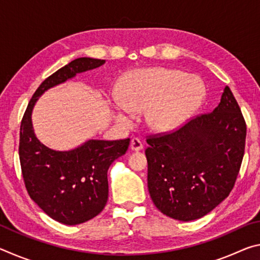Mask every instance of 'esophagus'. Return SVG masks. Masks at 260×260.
<instances>
[{
    "mask_svg": "<svg viewBox=\"0 0 260 260\" xmlns=\"http://www.w3.org/2000/svg\"><path fill=\"white\" fill-rule=\"evenodd\" d=\"M129 148H131V150H133V151H140V150H142V149H143V144L139 139L134 138V139L131 140Z\"/></svg>",
    "mask_w": 260,
    "mask_h": 260,
    "instance_id": "1",
    "label": "esophagus"
}]
</instances>
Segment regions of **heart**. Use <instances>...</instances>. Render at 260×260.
<instances>
[{"label":"heart","instance_id":"1","mask_svg":"<svg viewBox=\"0 0 260 260\" xmlns=\"http://www.w3.org/2000/svg\"><path fill=\"white\" fill-rule=\"evenodd\" d=\"M120 102L112 104L118 122L133 124L130 112H146L151 129L167 133L179 128L200 107L203 85L200 79L177 70L151 68L127 73L118 88Z\"/></svg>","mask_w":260,"mask_h":260}]
</instances>
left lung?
<instances>
[{"label": "left lung", "instance_id": "left-lung-1", "mask_svg": "<svg viewBox=\"0 0 260 260\" xmlns=\"http://www.w3.org/2000/svg\"><path fill=\"white\" fill-rule=\"evenodd\" d=\"M245 135L241 109L226 86L212 112L171 134L150 136L146 149L148 189L156 208L180 221L211 212L234 187Z\"/></svg>", "mask_w": 260, "mask_h": 260}]
</instances>
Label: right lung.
<instances>
[{
    "label": "right lung",
    "instance_id": "right-lung-1",
    "mask_svg": "<svg viewBox=\"0 0 260 260\" xmlns=\"http://www.w3.org/2000/svg\"><path fill=\"white\" fill-rule=\"evenodd\" d=\"M104 63V59L81 57L51 74L32 96L21 120L19 159L25 187L43 212L64 225H79L102 212L109 196L108 170L125 155L129 139H91L71 150L57 151L37 138L32 111L45 91Z\"/></svg>",
    "mask_w": 260,
    "mask_h": 260
}]
</instances>
